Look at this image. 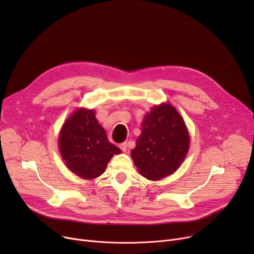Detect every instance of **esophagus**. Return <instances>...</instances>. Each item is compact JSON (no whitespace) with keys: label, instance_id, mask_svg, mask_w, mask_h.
<instances>
[{"label":"esophagus","instance_id":"34e87169","mask_svg":"<svg viewBox=\"0 0 254 254\" xmlns=\"http://www.w3.org/2000/svg\"><path fill=\"white\" fill-rule=\"evenodd\" d=\"M119 148L122 149L123 151H127V144L125 142V143H122V144H119Z\"/></svg>","mask_w":254,"mask_h":254}]
</instances>
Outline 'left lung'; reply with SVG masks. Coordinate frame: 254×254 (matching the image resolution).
Instances as JSON below:
<instances>
[{
    "mask_svg": "<svg viewBox=\"0 0 254 254\" xmlns=\"http://www.w3.org/2000/svg\"><path fill=\"white\" fill-rule=\"evenodd\" d=\"M189 145V131L182 117L172 105L163 104L146 115L131 157L143 177L159 180L180 167Z\"/></svg>",
    "mask_w": 254,
    "mask_h": 254,
    "instance_id": "left-lung-1",
    "label": "left lung"
}]
</instances>
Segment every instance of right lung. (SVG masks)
<instances>
[{
	"label": "right lung",
	"mask_w": 254,
	"mask_h": 254,
	"mask_svg": "<svg viewBox=\"0 0 254 254\" xmlns=\"http://www.w3.org/2000/svg\"><path fill=\"white\" fill-rule=\"evenodd\" d=\"M60 150L66 167L83 179L99 177L111 157L120 153L107 138L93 110L86 109L76 111L64 125Z\"/></svg>",
	"instance_id": "1"
}]
</instances>
